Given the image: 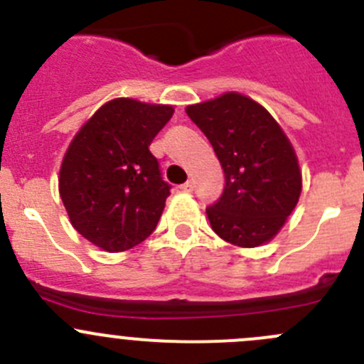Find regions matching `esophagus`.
I'll return each mask as SVG.
<instances>
[{
  "label": "esophagus",
  "mask_w": 364,
  "mask_h": 364,
  "mask_svg": "<svg viewBox=\"0 0 364 364\" xmlns=\"http://www.w3.org/2000/svg\"><path fill=\"white\" fill-rule=\"evenodd\" d=\"M179 188H181L183 192H192V190H193V181H186L185 185H181V186H179Z\"/></svg>",
  "instance_id": "obj_1"
}]
</instances>
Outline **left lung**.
<instances>
[{"instance_id": "obj_1", "label": "left lung", "mask_w": 364, "mask_h": 364, "mask_svg": "<svg viewBox=\"0 0 364 364\" xmlns=\"http://www.w3.org/2000/svg\"><path fill=\"white\" fill-rule=\"evenodd\" d=\"M224 168L220 199L206 208L211 229L238 247L270 242L295 210L302 174L276 119L238 92L186 107Z\"/></svg>"}]
</instances>
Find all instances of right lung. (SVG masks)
Segmentation results:
<instances>
[{
	"mask_svg": "<svg viewBox=\"0 0 364 364\" xmlns=\"http://www.w3.org/2000/svg\"><path fill=\"white\" fill-rule=\"evenodd\" d=\"M168 105L117 97L88 119L65 151L58 190L73 228L108 252L139 245L156 228L171 185L149 146Z\"/></svg>",
	"mask_w": 364,
	"mask_h": 364,
	"instance_id": "obj_1",
	"label": "right lung"
}]
</instances>
